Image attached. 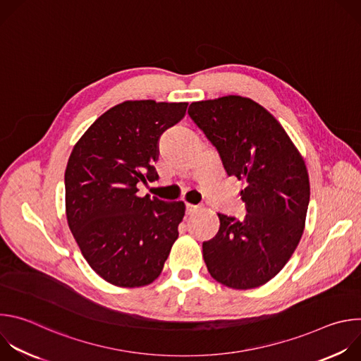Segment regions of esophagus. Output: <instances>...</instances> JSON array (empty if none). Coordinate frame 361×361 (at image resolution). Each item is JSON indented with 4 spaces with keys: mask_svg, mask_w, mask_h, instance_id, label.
Masks as SVG:
<instances>
[{
    "mask_svg": "<svg viewBox=\"0 0 361 361\" xmlns=\"http://www.w3.org/2000/svg\"><path fill=\"white\" fill-rule=\"evenodd\" d=\"M198 210V207H197V205H192V204H185V213L187 214H192V213H195Z\"/></svg>",
    "mask_w": 361,
    "mask_h": 361,
    "instance_id": "esophagus-1",
    "label": "esophagus"
}]
</instances>
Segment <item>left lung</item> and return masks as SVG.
Returning a JSON list of instances; mask_svg holds the SVG:
<instances>
[{"label": "left lung", "instance_id": "obj_1", "mask_svg": "<svg viewBox=\"0 0 361 361\" xmlns=\"http://www.w3.org/2000/svg\"><path fill=\"white\" fill-rule=\"evenodd\" d=\"M188 116L216 147L226 174L245 184L247 214L219 213V233L202 243L205 266L230 288L260 287L280 273L302 235L310 201L305 163L281 124L250 98L191 102Z\"/></svg>", "mask_w": 361, "mask_h": 361}]
</instances>
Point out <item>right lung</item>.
<instances>
[{
	"mask_svg": "<svg viewBox=\"0 0 361 361\" xmlns=\"http://www.w3.org/2000/svg\"><path fill=\"white\" fill-rule=\"evenodd\" d=\"M187 102L124 101L98 117L74 145L66 169L68 227L90 267L118 287L156 280L178 237L185 205L138 197L159 174L161 134Z\"/></svg>",
	"mask_w": 361,
	"mask_h": 361,
	"instance_id": "1",
	"label": "right lung"
}]
</instances>
